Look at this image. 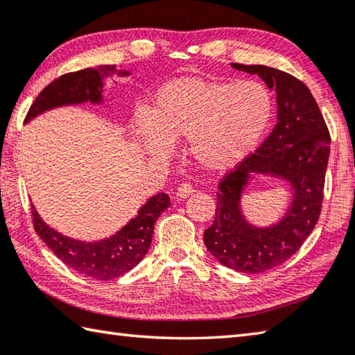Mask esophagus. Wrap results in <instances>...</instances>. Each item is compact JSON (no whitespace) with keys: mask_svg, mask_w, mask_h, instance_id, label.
Segmentation results:
<instances>
[{"mask_svg":"<svg viewBox=\"0 0 355 355\" xmlns=\"http://www.w3.org/2000/svg\"><path fill=\"white\" fill-rule=\"evenodd\" d=\"M192 186L189 183H183L182 186H178L177 189V197L178 198H188L192 194Z\"/></svg>","mask_w":355,"mask_h":355,"instance_id":"obj_1","label":"esophagus"}]
</instances>
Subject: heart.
Masks as SVG:
<instances>
[{
    "label": "heart",
    "mask_w": 355,
    "mask_h": 355,
    "mask_svg": "<svg viewBox=\"0 0 355 355\" xmlns=\"http://www.w3.org/2000/svg\"><path fill=\"white\" fill-rule=\"evenodd\" d=\"M275 113L273 94L254 79L180 77L164 83L149 112L133 119V135L152 159L171 155L188 138V150L205 171L233 169L256 150Z\"/></svg>",
    "instance_id": "1"
}]
</instances>
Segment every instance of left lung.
<instances>
[{"label":"left lung","instance_id":"obj_1","mask_svg":"<svg viewBox=\"0 0 355 355\" xmlns=\"http://www.w3.org/2000/svg\"><path fill=\"white\" fill-rule=\"evenodd\" d=\"M231 67L257 74L275 89L278 122L259 149L218 183L216 217L203 239L223 266L262 273L292 257L317 225L331 137L312 93L296 77L263 65ZM254 175L275 176L291 186L293 202L278 224L257 227L243 216V192Z\"/></svg>","mask_w":355,"mask_h":355}]
</instances>
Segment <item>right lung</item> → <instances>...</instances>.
<instances>
[{
  "label": "right lung",
  "mask_w": 355,
  "mask_h": 355,
  "mask_svg": "<svg viewBox=\"0 0 355 355\" xmlns=\"http://www.w3.org/2000/svg\"><path fill=\"white\" fill-rule=\"evenodd\" d=\"M112 74L128 76L130 73L118 71L116 65H102L60 76L37 96L26 114L24 122H29L38 114L57 107L80 105L85 102L102 104L104 79ZM169 206V196L158 192L157 196L147 200L138 209L137 217L130 218L119 231L110 237L94 242L73 239L51 228L48 223H44L34 205H32V217H34L37 234L62 262H65L77 273L98 281H108L130 272L143 261L150 247L157 218Z\"/></svg>",
  "instance_id": "obj_1"
}]
</instances>
